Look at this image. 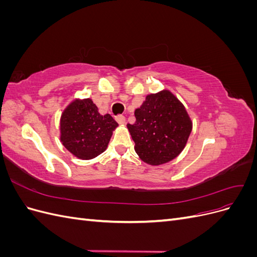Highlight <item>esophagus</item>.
<instances>
[{
  "instance_id": "1",
  "label": "esophagus",
  "mask_w": 257,
  "mask_h": 257,
  "mask_svg": "<svg viewBox=\"0 0 257 257\" xmlns=\"http://www.w3.org/2000/svg\"><path fill=\"white\" fill-rule=\"evenodd\" d=\"M115 120L119 124H124L125 123V116H124L123 114H118L115 116Z\"/></svg>"
}]
</instances>
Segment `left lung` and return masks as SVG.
<instances>
[{"label":"left lung","instance_id":"8db88e82","mask_svg":"<svg viewBox=\"0 0 257 257\" xmlns=\"http://www.w3.org/2000/svg\"><path fill=\"white\" fill-rule=\"evenodd\" d=\"M127 124L135 151L144 162L161 165L178 157L188 142L192 123L183 105L169 91L146 97Z\"/></svg>","mask_w":257,"mask_h":257}]
</instances>
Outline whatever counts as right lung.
I'll return each instance as SVG.
<instances>
[{
    "mask_svg": "<svg viewBox=\"0 0 257 257\" xmlns=\"http://www.w3.org/2000/svg\"><path fill=\"white\" fill-rule=\"evenodd\" d=\"M116 126L109 113H98L92 99L75 100L62 114L61 142L75 157L90 160L106 150Z\"/></svg>",
    "mask_w": 257,
    "mask_h": 257,
    "instance_id": "obj_1",
    "label": "right lung"
}]
</instances>
